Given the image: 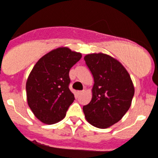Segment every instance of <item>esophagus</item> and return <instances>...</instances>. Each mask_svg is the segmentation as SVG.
I'll return each mask as SVG.
<instances>
[{"mask_svg":"<svg viewBox=\"0 0 158 158\" xmlns=\"http://www.w3.org/2000/svg\"><path fill=\"white\" fill-rule=\"evenodd\" d=\"M81 94H82V91H81V90H77V96H80Z\"/></svg>","mask_w":158,"mask_h":158,"instance_id":"34e87169","label":"esophagus"}]
</instances>
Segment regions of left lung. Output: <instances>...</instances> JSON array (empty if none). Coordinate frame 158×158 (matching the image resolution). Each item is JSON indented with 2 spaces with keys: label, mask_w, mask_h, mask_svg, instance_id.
Listing matches in <instances>:
<instances>
[{
  "label": "left lung",
  "mask_w": 158,
  "mask_h": 158,
  "mask_svg": "<svg viewBox=\"0 0 158 158\" xmlns=\"http://www.w3.org/2000/svg\"><path fill=\"white\" fill-rule=\"evenodd\" d=\"M94 78L92 98L83 106L85 119L99 129H107L123 118L131 106L134 86L120 62L99 52L84 57Z\"/></svg>",
  "instance_id": "obj_1"
}]
</instances>
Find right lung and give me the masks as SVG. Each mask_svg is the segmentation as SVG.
<instances>
[{
	"instance_id": "right-lung-1",
	"label": "right lung",
	"mask_w": 158,
	"mask_h": 158,
	"mask_svg": "<svg viewBox=\"0 0 158 158\" xmlns=\"http://www.w3.org/2000/svg\"><path fill=\"white\" fill-rule=\"evenodd\" d=\"M81 58L68 47L50 51L34 66L26 81L27 102L42 123L52 124L64 118L75 98L68 85L69 71Z\"/></svg>"
}]
</instances>
